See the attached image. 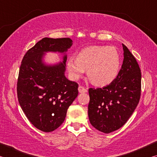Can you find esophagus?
<instances>
[{"instance_id": "esophagus-1", "label": "esophagus", "mask_w": 157, "mask_h": 157, "mask_svg": "<svg viewBox=\"0 0 157 157\" xmlns=\"http://www.w3.org/2000/svg\"><path fill=\"white\" fill-rule=\"evenodd\" d=\"M78 91H79V93H86L87 92V89L86 88H84V86H79L78 87Z\"/></svg>"}]
</instances>
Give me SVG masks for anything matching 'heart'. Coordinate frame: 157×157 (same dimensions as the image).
<instances>
[{
    "instance_id": "heart-1",
    "label": "heart",
    "mask_w": 157,
    "mask_h": 157,
    "mask_svg": "<svg viewBox=\"0 0 157 157\" xmlns=\"http://www.w3.org/2000/svg\"><path fill=\"white\" fill-rule=\"evenodd\" d=\"M67 68L74 79L80 78L89 69V77L95 84L106 86L118 75L121 57L114 47L93 46L79 50L76 58H69Z\"/></svg>"
}]
</instances>
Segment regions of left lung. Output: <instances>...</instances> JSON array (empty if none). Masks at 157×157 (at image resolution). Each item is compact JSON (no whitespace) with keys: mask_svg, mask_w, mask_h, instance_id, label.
<instances>
[{"mask_svg":"<svg viewBox=\"0 0 157 157\" xmlns=\"http://www.w3.org/2000/svg\"><path fill=\"white\" fill-rule=\"evenodd\" d=\"M124 59L115 80L103 88H90L89 121L99 131L109 134L128 121L139 102L141 73L136 58L123 44Z\"/></svg>","mask_w":157,"mask_h":157,"instance_id":"1","label":"left lung"}]
</instances>
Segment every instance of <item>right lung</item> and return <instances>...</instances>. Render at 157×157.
<instances>
[{"instance_id":"right-lung-1","label":"right lung","mask_w":157,"mask_h":157,"mask_svg":"<svg viewBox=\"0 0 157 157\" xmlns=\"http://www.w3.org/2000/svg\"><path fill=\"white\" fill-rule=\"evenodd\" d=\"M73 44L70 38L45 37L29 49L18 73L17 97L29 121L39 130L50 132L64 121L67 110L78 95V84L64 75L66 55L63 62L46 66L44 52H66Z\"/></svg>"}]
</instances>
